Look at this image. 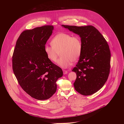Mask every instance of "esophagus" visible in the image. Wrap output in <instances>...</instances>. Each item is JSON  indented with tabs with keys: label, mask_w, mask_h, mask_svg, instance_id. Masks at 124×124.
<instances>
[{
	"label": "esophagus",
	"mask_w": 124,
	"mask_h": 124,
	"mask_svg": "<svg viewBox=\"0 0 124 124\" xmlns=\"http://www.w3.org/2000/svg\"><path fill=\"white\" fill-rule=\"evenodd\" d=\"M63 73H64V74H67V73H68V71H66V70H63Z\"/></svg>",
	"instance_id": "1"
}]
</instances>
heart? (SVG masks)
<instances>
[{
  "label": "heart",
  "mask_w": 124,
  "mask_h": 124,
  "mask_svg": "<svg viewBox=\"0 0 124 124\" xmlns=\"http://www.w3.org/2000/svg\"><path fill=\"white\" fill-rule=\"evenodd\" d=\"M51 46H45V52L50 61L56 62L59 53L61 57L57 64L63 68L69 67L72 62H75L81 55L82 44L78 35L72 36L66 33H60L52 39Z\"/></svg>",
  "instance_id": "1"
}]
</instances>
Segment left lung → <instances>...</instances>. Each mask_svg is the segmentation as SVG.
Wrapping results in <instances>:
<instances>
[{
    "label": "left lung",
    "instance_id": "1",
    "mask_svg": "<svg viewBox=\"0 0 124 124\" xmlns=\"http://www.w3.org/2000/svg\"><path fill=\"white\" fill-rule=\"evenodd\" d=\"M62 26L80 36L82 44L79 59L72 70L77 75L73 84L75 89L83 95L93 94L103 86L109 75L111 52L109 45L93 25Z\"/></svg>",
    "mask_w": 124,
    "mask_h": 124
}]
</instances>
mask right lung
<instances>
[{"label": "right lung", "mask_w": 124, "mask_h": 124, "mask_svg": "<svg viewBox=\"0 0 124 124\" xmlns=\"http://www.w3.org/2000/svg\"><path fill=\"white\" fill-rule=\"evenodd\" d=\"M53 26L45 25L23 31L12 57V70L20 86L38 100L50 98L57 90L56 82L63 76L61 68L47 58L44 48Z\"/></svg>", "instance_id": "1"}]
</instances>
